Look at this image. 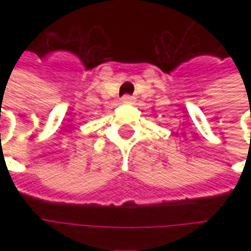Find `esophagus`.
<instances>
[{
    "label": "esophagus",
    "mask_w": 251,
    "mask_h": 251,
    "mask_svg": "<svg viewBox=\"0 0 251 251\" xmlns=\"http://www.w3.org/2000/svg\"><path fill=\"white\" fill-rule=\"evenodd\" d=\"M122 102H124V103H133V102H134V97L124 95V97H122Z\"/></svg>",
    "instance_id": "1"
}]
</instances>
